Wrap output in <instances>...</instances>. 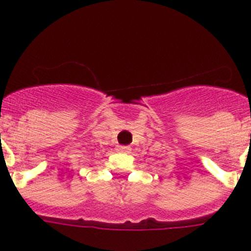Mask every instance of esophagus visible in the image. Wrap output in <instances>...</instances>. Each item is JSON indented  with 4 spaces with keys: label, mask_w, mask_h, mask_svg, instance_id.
<instances>
[{
    "label": "esophagus",
    "mask_w": 251,
    "mask_h": 251,
    "mask_svg": "<svg viewBox=\"0 0 251 251\" xmlns=\"http://www.w3.org/2000/svg\"><path fill=\"white\" fill-rule=\"evenodd\" d=\"M130 151V148L129 147H127V146H121V147H119V152H126V153H128Z\"/></svg>",
    "instance_id": "1"
}]
</instances>
